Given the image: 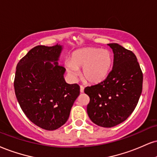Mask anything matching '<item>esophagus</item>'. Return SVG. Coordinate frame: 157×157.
Listing matches in <instances>:
<instances>
[{"label":"esophagus","instance_id":"1","mask_svg":"<svg viewBox=\"0 0 157 157\" xmlns=\"http://www.w3.org/2000/svg\"><path fill=\"white\" fill-rule=\"evenodd\" d=\"M84 92V87L82 86H80V93H83Z\"/></svg>","mask_w":157,"mask_h":157}]
</instances>
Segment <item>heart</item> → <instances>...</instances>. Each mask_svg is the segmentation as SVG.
Returning a JSON list of instances; mask_svg holds the SVG:
<instances>
[{"mask_svg": "<svg viewBox=\"0 0 157 157\" xmlns=\"http://www.w3.org/2000/svg\"><path fill=\"white\" fill-rule=\"evenodd\" d=\"M113 64V56L107 50L87 48L76 50L71 54L70 60H66L67 72L73 78L79 75L82 69V76L86 82L97 84L108 76Z\"/></svg>", "mask_w": 157, "mask_h": 157, "instance_id": "1", "label": "heart"}]
</instances>
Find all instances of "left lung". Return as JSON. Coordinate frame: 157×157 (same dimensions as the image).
Listing matches in <instances>:
<instances>
[{"label":"left lung","instance_id":"8db88e82","mask_svg":"<svg viewBox=\"0 0 157 157\" xmlns=\"http://www.w3.org/2000/svg\"><path fill=\"white\" fill-rule=\"evenodd\" d=\"M114 53L113 69L105 80L86 87L87 113L94 124L110 128L132 113L143 89V72L135 55L116 43L107 44Z\"/></svg>","mask_w":157,"mask_h":157}]
</instances>
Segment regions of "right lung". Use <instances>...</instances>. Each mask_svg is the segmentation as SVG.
<instances>
[{
	"label": "right lung",
	"mask_w": 157,
	"mask_h": 157,
	"mask_svg": "<svg viewBox=\"0 0 157 157\" xmlns=\"http://www.w3.org/2000/svg\"><path fill=\"white\" fill-rule=\"evenodd\" d=\"M62 49L58 44L38 45L19 61L15 73L14 91L22 111L31 122L50 131L67 121L80 95V86L67 83L65 68L58 65Z\"/></svg>",
	"instance_id": "add662e5"
}]
</instances>
